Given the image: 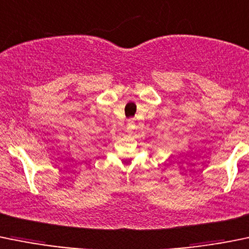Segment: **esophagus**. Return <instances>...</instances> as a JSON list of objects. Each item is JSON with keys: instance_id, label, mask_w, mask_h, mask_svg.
<instances>
[{"instance_id": "esophagus-1", "label": "esophagus", "mask_w": 249, "mask_h": 249, "mask_svg": "<svg viewBox=\"0 0 249 249\" xmlns=\"http://www.w3.org/2000/svg\"><path fill=\"white\" fill-rule=\"evenodd\" d=\"M134 128H135L134 121H133V120H129V121L127 122V132L128 133H133Z\"/></svg>"}]
</instances>
